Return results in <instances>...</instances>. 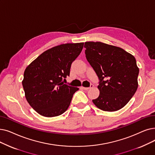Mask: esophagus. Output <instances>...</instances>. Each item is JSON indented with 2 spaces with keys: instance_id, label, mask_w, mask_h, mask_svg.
Returning <instances> with one entry per match:
<instances>
[{
  "instance_id": "esophagus-1",
  "label": "esophagus",
  "mask_w": 155,
  "mask_h": 155,
  "mask_svg": "<svg viewBox=\"0 0 155 155\" xmlns=\"http://www.w3.org/2000/svg\"><path fill=\"white\" fill-rule=\"evenodd\" d=\"M94 87V85H92V84H91V86H90V87H81V88L82 89H84V90H85V91H87V90H89V89H92Z\"/></svg>"
}]
</instances>
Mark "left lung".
I'll use <instances>...</instances> for the list:
<instances>
[{"mask_svg":"<svg viewBox=\"0 0 155 155\" xmlns=\"http://www.w3.org/2000/svg\"><path fill=\"white\" fill-rule=\"evenodd\" d=\"M84 48L87 61L100 80L99 96L93 103L105 111L122 109L138 87L135 58L119 47L101 42H85Z\"/></svg>","mask_w":155,"mask_h":155,"instance_id":"1","label":"left lung"}]
</instances>
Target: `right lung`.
<instances>
[{"instance_id": "right-lung-1", "label": "right lung", "mask_w": 155, "mask_h": 155, "mask_svg": "<svg viewBox=\"0 0 155 155\" xmlns=\"http://www.w3.org/2000/svg\"><path fill=\"white\" fill-rule=\"evenodd\" d=\"M84 42L64 44L45 51L26 68L22 81L29 104L39 115L54 117L64 113L78 88L64 84L72 62Z\"/></svg>"}]
</instances>
